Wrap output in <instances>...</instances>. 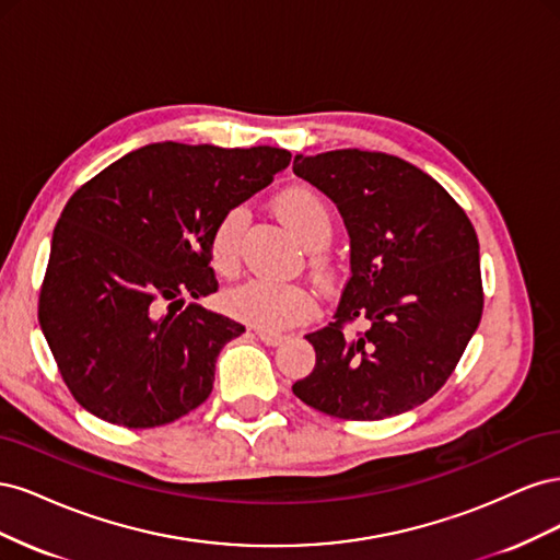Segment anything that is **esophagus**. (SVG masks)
I'll return each mask as SVG.
<instances>
[{"label": "esophagus", "instance_id": "obj_1", "mask_svg": "<svg viewBox=\"0 0 560 560\" xmlns=\"http://www.w3.org/2000/svg\"><path fill=\"white\" fill-rule=\"evenodd\" d=\"M257 336H259L261 343H266L270 348H276V346H280L284 341L282 334H270V331H261V329H257Z\"/></svg>", "mask_w": 560, "mask_h": 560}]
</instances>
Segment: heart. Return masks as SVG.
<instances>
[{
  "label": "heart",
  "mask_w": 560,
  "mask_h": 560,
  "mask_svg": "<svg viewBox=\"0 0 560 560\" xmlns=\"http://www.w3.org/2000/svg\"><path fill=\"white\" fill-rule=\"evenodd\" d=\"M276 210L306 247H319L331 235V210L311 186H290L276 198ZM247 210L231 208L210 235V261L222 276H233L241 264V241ZM224 308L261 331H282L308 319L315 311L311 290L299 282L252 278L224 294Z\"/></svg>",
  "instance_id": "obj_1"
}]
</instances>
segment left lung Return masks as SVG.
Returning <instances> with one entry per match:
<instances>
[{"mask_svg": "<svg viewBox=\"0 0 560 560\" xmlns=\"http://www.w3.org/2000/svg\"><path fill=\"white\" fill-rule=\"evenodd\" d=\"M350 235V280L334 322L306 338L315 369L292 385L313 409L383 420L428 401L453 374L483 311L477 231L442 184L381 151L294 156ZM364 318L368 329L345 325Z\"/></svg>", "mask_w": 560, "mask_h": 560, "instance_id": "1", "label": "left lung"}]
</instances>
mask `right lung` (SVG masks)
Instances as JSON below:
<instances>
[{"instance_id":"add662e5","label":"right lung","mask_w":560,"mask_h":560,"mask_svg":"<svg viewBox=\"0 0 560 560\" xmlns=\"http://www.w3.org/2000/svg\"><path fill=\"white\" fill-rule=\"evenodd\" d=\"M278 147L159 142L86 182L58 219L39 325L60 376L112 425H167L206 401L245 327L186 299L217 292L210 235L290 165Z\"/></svg>"}]
</instances>
